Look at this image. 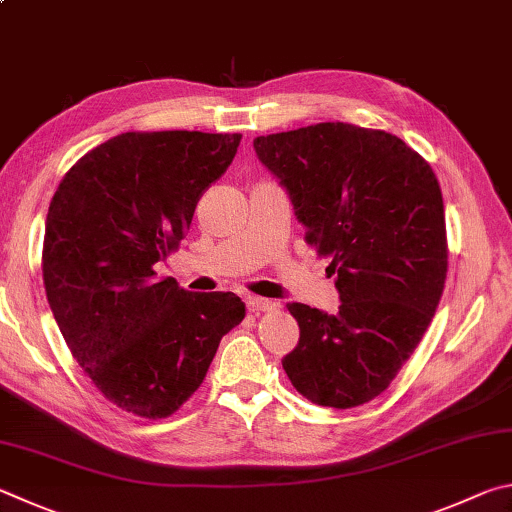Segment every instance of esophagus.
<instances>
[{"label": "esophagus", "mask_w": 512, "mask_h": 512, "mask_svg": "<svg viewBox=\"0 0 512 512\" xmlns=\"http://www.w3.org/2000/svg\"><path fill=\"white\" fill-rule=\"evenodd\" d=\"M247 308L249 312H270L276 308V303L270 299H263V297H247Z\"/></svg>", "instance_id": "1"}]
</instances>
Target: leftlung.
Returning <instances> with one entry per match:
<instances>
[{
    "label": "left lung",
    "instance_id": "obj_1",
    "mask_svg": "<svg viewBox=\"0 0 512 512\" xmlns=\"http://www.w3.org/2000/svg\"><path fill=\"white\" fill-rule=\"evenodd\" d=\"M328 256L337 315L288 303L301 337L283 357L303 398L351 409L389 387L423 339L447 276L443 195L432 166L396 134L317 123L254 139Z\"/></svg>",
    "mask_w": 512,
    "mask_h": 512
}]
</instances>
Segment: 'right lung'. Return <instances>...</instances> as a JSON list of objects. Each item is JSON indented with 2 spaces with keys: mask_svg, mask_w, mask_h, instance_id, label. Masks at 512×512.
<instances>
[{
  "mask_svg": "<svg viewBox=\"0 0 512 512\" xmlns=\"http://www.w3.org/2000/svg\"><path fill=\"white\" fill-rule=\"evenodd\" d=\"M242 134L123 132L67 170L47 213L44 290L74 360L128 414L166 418L200 389L220 339L245 319L233 292H188L155 265Z\"/></svg>",
  "mask_w": 512,
  "mask_h": 512,
  "instance_id": "add662e5",
  "label": "right lung"
}]
</instances>
